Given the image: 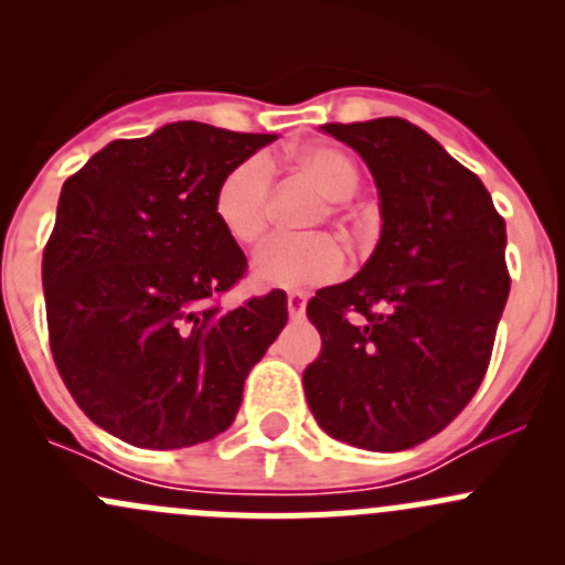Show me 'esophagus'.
<instances>
[{"instance_id": "esophagus-1", "label": "esophagus", "mask_w": 565, "mask_h": 565, "mask_svg": "<svg viewBox=\"0 0 565 565\" xmlns=\"http://www.w3.org/2000/svg\"><path fill=\"white\" fill-rule=\"evenodd\" d=\"M306 292H289V298H287V311H289V317L292 319H303L306 317Z\"/></svg>"}]
</instances>
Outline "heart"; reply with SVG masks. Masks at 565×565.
<instances>
[{
	"label": "heart",
	"instance_id": "heart-1",
	"mask_svg": "<svg viewBox=\"0 0 565 565\" xmlns=\"http://www.w3.org/2000/svg\"><path fill=\"white\" fill-rule=\"evenodd\" d=\"M287 163L328 193L330 207L339 210L344 199L361 185V169L350 152L330 145L292 152ZM273 172L265 158H246L218 180L213 193V213L221 230L241 246H254L270 224ZM347 273V250L328 232L315 235L273 237L254 259V278L262 287L306 289L339 281Z\"/></svg>",
	"mask_w": 565,
	"mask_h": 565
}]
</instances>
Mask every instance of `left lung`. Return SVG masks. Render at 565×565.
I'll return each instance as SVG.
<instances>
[{"label": "left lung", "instance_id": "1", "mask_svg": "<svg viewBox=\"0 0 565 565\" xmlns=\"http://www.w3.org/2000/svg\"><path fill=\"white\" fill-rule=\"evenodd\" d=\"M324 130L372 169L383 235L355 278L306 306L322 335L306 398L335 440L407 451L483 383L511 289L505 221L478 174L418 125L380 117Z\"/></svg>", "mask_w": 565, "mask_h": 565}]
</instances>
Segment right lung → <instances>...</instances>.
<instances>
[{
  "instance_id": "1",
  "label": "right lung",
  "mask_w": 565,
  "mask_h": 565,
  "mask_svg": "<svg viewBox=\"0 0 565 565\" xmlns=\"http://www.w3.org/2000/svg\"><path fill=\"white\" fill-rule=\"evenodd\" d=\"M273 139L172 122L111 141L62 185L43 250L49 344L62 383L108 435L188 448L235 420L248 372L287 324V295L221 311L248 262L213 193Z\"/></svg>"
}]
</instances>
